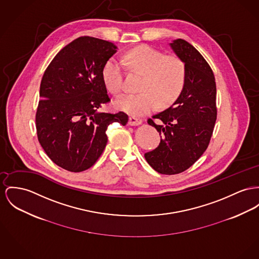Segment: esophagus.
I'll return each instance as SVG.
<instances>
[{
	"mask_svg": "<svg viewBox=\"0 0 259 259\" xmlns=\"http://www.w3.org/2000/svg\"><path fill=\"white\" fill-rule=\"evenodd\" d=\"M142 123V120L141 119H138L136 117H131L130 118V121H128V124L130 125H139Z\"/></svg>",
	"mask_w": 259,
	"mask_h": 259,
	"instance_id": "1",
	"label": "esophagus"
}]
</instances>
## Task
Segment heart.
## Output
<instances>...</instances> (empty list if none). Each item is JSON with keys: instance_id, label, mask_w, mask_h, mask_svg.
Listing matches in <instances>:
<instances>
[{"instance_id": "heart-1", "label": "heart", "mask_w": 259, "mask_h": 259, "mask_svg": "<svg viewBox=\"0 0 259 259\" xmlns=\"http://www.w3.org/2000/svg\"><path fill=\"white\" fill-rule=\"evenodd\" d=\"M123 64L132 71L143 74L139 93L124 94L116 105L133 116H143L157 106L172 104L181 95L187 78V67L182 58L165 55L148 45H140L125 53ZM103 79L113 94H120L124 85V68L117 59H110L104 66Z\"/></svg>"}]
</instances>
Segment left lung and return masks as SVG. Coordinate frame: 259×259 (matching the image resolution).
Returning <instances> with one entry per match:
<instances>
[{"label":"left lung","mask_w":259,"mask_h":259,"mask_svg":"<svg viewBox=\"0 0 259 259\" xmlns=\"http://www.w3.org/2000/svg\"><path fill=\"white\" fill-rule=\"evenodd\" d=\"M170 45L186 63V84L171 107L147 120L161 135V141L144 154L147 163L163 175L184 172L200 158L217 119L216 82L210 66L186 40L177 39Z\"/></svg>","instance_id":"left-lung-1"}]
</instances>
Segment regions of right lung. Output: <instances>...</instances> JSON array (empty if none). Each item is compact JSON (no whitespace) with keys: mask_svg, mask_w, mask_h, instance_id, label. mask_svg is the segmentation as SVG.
Masks as SVG:
<instances>
[{"mask_svg":"<svg viewBox=\"0 0 259 259\" xmlns=\"http://www.w3.org/2000/svg\"><path fill=\"white\" fill-rule=\"evenodd\" d=\"M117 52L106 40L82 36L58 53L45 70L36 111L37 138L59 167L78 172L92 167L106 147L108 125L128 116L100 113L109 103L103 68Z\"/></svg>","mask_w":259,"mask_h":259,"instance_id":"obj_1","label":"right lung"}]
</instances>
